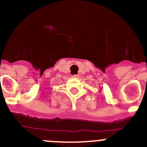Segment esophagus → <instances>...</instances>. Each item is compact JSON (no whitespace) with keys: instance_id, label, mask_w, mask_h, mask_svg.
Here are the masks:
<instances>
[{"instance_id":"1","label":"esophagus","mask_w":147,"mask_h":147,"mask_svg":"<svg viewBox=\"0 0 147 147\" xmlns=\"http://www.w3.org/2000/svg\"><path fill=\"white\" fill-rule=\"evenodd\" d=\"M72 77H73V78H78V77H79V75H72Z\"/></svg>"}]
</instances>
